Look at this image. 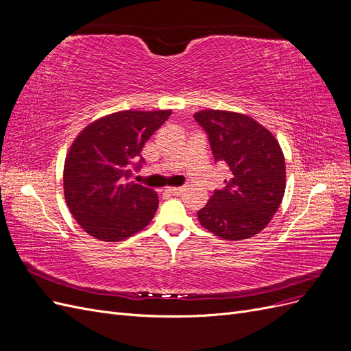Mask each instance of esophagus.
<instances>
[{
    "instance_id": "34e87169",
    "label": "esophagus",
    "mask_w": 351,
    "mask_h": 351,
    "mask_svg": "<svg viewBox=\"0 0 351 351\" xmlns=\"http://www.w3.org/2000/svg\"><path fill=\"white\" fill-rule=\"evenodd\" d=\"M168 192L173 195H182L184 192V187H169Z\"/></svg>"
}]
</instances>
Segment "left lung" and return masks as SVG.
Listing matches in <instances>:
<instances>
[{
  "instance_id": "8db88e82",
  "label": "left lung",
  "mask_w": 351,
  "mask_h": 351,
  "mask_svg": "<svg viewBox=\"0 0 351 351\" xmlns=\"http://www.w3.org/2000/svg\"><path fill=\"white\" fill-rule=\"evenodd\" d=\"M195 120L208 134L215 162L230 169L226 187L214 190L197 218L226 240L253 237L268 226L285 192V161L277 139L250 117L205 110Z\"/></svg>"
}]
</instances>
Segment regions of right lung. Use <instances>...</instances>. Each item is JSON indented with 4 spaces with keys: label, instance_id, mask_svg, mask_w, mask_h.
<instances>
[{
    "label": "right lung",
    "instance_id": "1",
    "mask_svg": "<svg viewBox=\"0 0 351 351\" xmlns=\"http://www.w3.org/2000/svg\"><path fill=\"white\" fill-rule=\"evenodd\" d=\"M171 111H120L89 124L64 164V196L77 224L102 241L143 230L158 209L155 190L132 182L145 164L146 141Z\"/></svg>",
    "mask_w": 351,
    "mask_h": 351
}]
</instances>
